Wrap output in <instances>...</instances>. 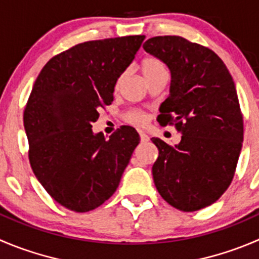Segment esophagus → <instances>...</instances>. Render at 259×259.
I'll return each instance as SVG.
<instances>
[{
  "label": "esophagus",
  "instance_id": "34e87169",
  "mask_svg": "<svg viewBox=\"0 0 259 259\" xmlns=\"http://www.w3.org/2000/svg\"><path fill=\"white\" fill-rule=\"evenodd\" d=\"M139 135H140V140H142L143 143H145V142H149V137H148V135L145 134V133H143V132H139Z\"/></svg>",
  "mask_w": 259,
  "mask_h": 259
}]
</instances>
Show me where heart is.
Segmentation results:
<instances>
[{
  "mask_svg": "<svg viewBox=\"0 0 259 259\" xmlns=\"http://www.w3.org/2000/svg\"><path fill=\"white\" fill-rule=\"evenodd\" d=\"M142 73L144 78H148V77H152L158 73H167V69L159 59L154 57H147L142 62ZM126 120L132 124L142 126L147 122V115L138 110H132L126 114Z\"/></svg>",
  "mask_w": 259,
  "mask_h": 259,
  "instance_id": "1",
  "label": "heart"
}]
</instances>
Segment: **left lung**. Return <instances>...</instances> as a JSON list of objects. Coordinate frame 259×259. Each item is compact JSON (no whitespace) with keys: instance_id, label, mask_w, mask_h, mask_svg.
<instances>
[{"instance_id":"left-lung-1","label":"left lung","mask_w":259,"mask_h":259,"mask_svg":"<svg viewBox=\"0 0 259 259\" xmlns=\"http://www.w3.org/2000/svg\"><path fill=\"white\" fill-rule=\"evenodd\" d=\"M147 53L170 72L169 96L159 107L160 125L176 122L181 142L153 138V180L160 196L181 211L214 204L234 177L243 143V116L234 81L209 48L181 36L150 37Z\"/></svg>"}]
</instances>
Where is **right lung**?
I'll return each mask as SVG.
<instances>
[{"instance_id":"1","label":"right lung","mask_w":259,"mask_h":259,"mask_svg":"<svg viewBox=\"0 0 259 259\" xmlns=\"http://www.w3.org/2000/svg\"><path fill=\"white\" fill-rule=\"evenodd\" d=\"M144 35L82 42L53 57L37 76L24 111L32 172L62 206L86 212L114 195L139 134L121 126L109 140L94 133L100 107L114 100L117 78Z\"/></svg>"}]
</instances>
